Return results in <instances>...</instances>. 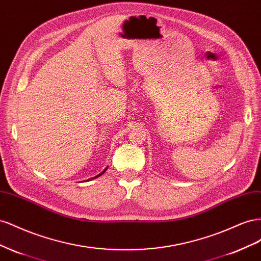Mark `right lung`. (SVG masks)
Listing matches in <instances>:
<instances>
[{
    "instance_id": "1",
    "label": "right lung",
    "mask_w": 261,
    "mask_h": 261,
    "mask_svg": "<svg viewBox=\"0 0 261 261\" xmlns=\"http://www.w3.org/2000/svg\"><path fill=\"white\" fill-rule=\"evenodd\" d=\"M106 170H107V168H106V169H105V170H103V172H102V173H100V174H99V175H97V176H95V177H94V178H96V177H99V176H101V175H102V174H103V173H105V172H106ZM94 178H91V179H94Z\"/></svg>"
}]
</instances>
